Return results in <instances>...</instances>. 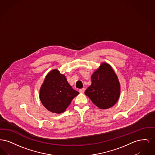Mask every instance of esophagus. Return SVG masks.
Listing matches in <instances>:
<instances>
[{"label":"esophagus","instance_id":"esophagus-1","mask_svg":"<svg viewBox=\"0 0 155 155\" xmlns=\"http://www.w3.org/2000/svg\"><path fill=\"white\" fill-rule=\"evenodd\" d=\"M85 88L80 89V92H81V93H84V92H85Z\"/></svg>","mask_w":155,"mask_h":155}]
</instances>
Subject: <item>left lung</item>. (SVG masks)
<instances>
[{
  "mask_svg": "<svg viewBox=\"0 0 155 155\" xmlns=\"http://www.w3.org/2000/svg\"><path fill=\"white\" fill-rule=\"evenodd\" d=\"M91 85L85 91L92 103L101 109H107L118 101L121 89L117 74L106 62L91 75Z\"/></svg>",
  "mask_w": 155,
  "mask_h": 155,
  "instance_id": "1",
  "label": "left lung"
}]
</instances>
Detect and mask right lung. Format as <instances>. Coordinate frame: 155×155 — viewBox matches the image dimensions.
<instances>
[{
    "instance_id": "right-lung-1",
    "label": "right lung",
    "mask_w": 155,
    "mask_h": 155,
    "mask_svg": "<svg viewBox=\"0 0 155 155\" xmlns=\"http://www.w3.org/2000/svg\"><path fill=\"white\" fill-rule=\"evenodd\" d=\"M79 92L67 82L64 74L53 69L45 78L39 91V99L48 110L57 114L64 112Z\"/></svg>"
}]
</instances>
